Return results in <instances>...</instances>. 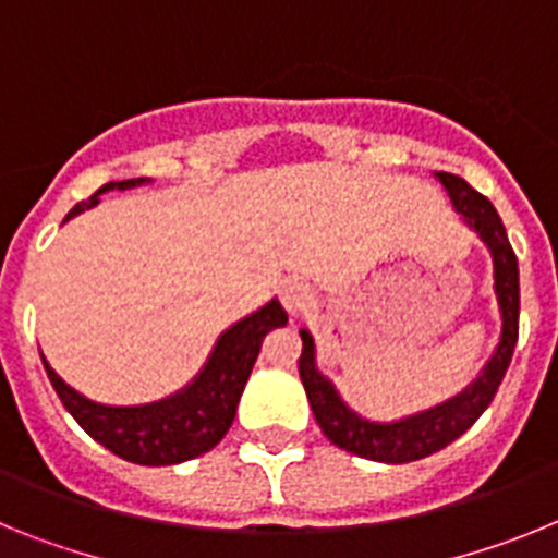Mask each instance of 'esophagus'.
I'll use <instances>...</instances> for the list:
<instances>
[{"mask_svg": "<svg viewBox=\"0 0 558 558\" xmlns=\"http://www.w3.org/2000/svg\"><path fill=\"white\" fill-rule=\"evenodd\" d=\"M282 304L290 315H302L313 304V290L299 279H288L282 284Z\"/></svg>", "mask_w": 558, "mask_h": 558, "instance_id": "esophagus-1", "label": "esophagus"}]
</instances>
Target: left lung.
Listing matches in <instances>:
<instances>
[{"mask_svg": "<svg viewBox=\"0 0 558 558\" xmlns=\"http://www.w3.org/2000/svg\"><path fill=\"white\" fill-rule=\"evenodd\" d=\"M436 179L445 184L452 201V209L470 226L483 245L492 254V270H495V295L500 307V340L495 352L486 360V366L477 372L470 386L456 397L445 399L441 405L427 408L413 416L397 418V422H372L360 416L357 411L340 399L332 379L324 377L315 366V340L307 329L302 335V357H299V374H302L304 391H307L310 408L324 430V436L340 450L352 456L368 458L379 463H408L427 458L433 452L445 450L458 436L470 430L477 422L500 388L511 354L517 347V322H520V268H517L514 248L509 243L506 226L489 198L472 190L470 184L452 172H436Z\"/></svg>", "mask_w": 558, "mask_h": 558, "instance_id": "obj_1", "label": "left lung"}]
</instances>
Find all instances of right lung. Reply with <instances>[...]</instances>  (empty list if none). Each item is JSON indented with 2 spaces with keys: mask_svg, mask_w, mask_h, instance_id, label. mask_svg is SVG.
<instances>
[{
  "mask_svg": "<svg viewBox=\"0 0 558 558\" xmlns=\"http://www.w3.org/2000/svg\"><path fill=\"white\" fill-rule=\"evenodd\" d=\"M147 181L150 179L111 181V184L100 186L92 198L81 201L75 209L69 211L63 223L100 204L102 192L133 190V186H142ZM284 324H288V313L276 299H270L265 307L245 315L236 324H231L226 332H220L218 343L206 357L204 368L192 377V383H186L181 391L170 393L159 402H147V405H102V402H95V399L83 397L81 391L66 386L56 374V368L49 366L47 357L41 360L63 408L75 416L77 425L95 441H100L106 450L131 463L170 466V463L204 456L229 433L236 402L243 397V388L251 377L256 354L263 349L265 335L276 327H284Z\"/></svg>",
  "mask_w": 558,
  "mask_h": 558,
  "instance_id": "1",
  "label": "right lung"
}]
</instances>
